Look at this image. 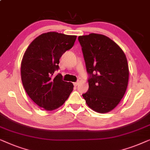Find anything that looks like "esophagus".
Instances as JSON below:
<instances>
[{
    "label": "esophagus",
    "mask_w": 150,
    "mask_h": 150,
    "mask_svg": "<svg viewBox=\"0 0 150 150\" xmlns=\"http://www.w3.org/2000/svg\"><path fill=\"white\" fill-rule=\"evenodd\" d=\"M73 84H74V86H77L79 84V82H78V81H77V82L73 83Z\"/></svg>",
    "instance_id": "obj_1"
}]
</instances>
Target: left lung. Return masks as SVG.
I'll list each match as a JSON object with an SVG mask.
<instances>
[{
  "label": "left lung",
  "mask_w": 150,
  "mask_h": 150,
  "mask_svg": "<svg viewBox=\"0 0 150 150\" xmlns=\"http://www.w3.org/2000/svg\"><path fill=\"white\" fill-rule=\"evenodd\" d=\"M87 73L88 91L83 94L94 111L106 113L119 104L126 91L129 69L123 50L108 37L91 33L80 35Z\"/></svg>",
  "instance_id": "left-lung-1"
}]
</instances>
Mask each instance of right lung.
Segmentation results:
<instances>
[{
  "instance_id": "add662e5",
  "label": "right lung",
  "mask_w": 150,
  "mask_h": 150,
  "mask_svg": "<svg viewBox=\"0 0 150 150\" xmlns=\"http://www.w3.org/2000/svg\"><path fill=\"white\" fill-rule=\"evenodd\" d=\"M76 35L57 32L42 33L33 40L26 50L21 62V79L24 88L34 103L46 110L62 105L73 90V84L55 77L59 69V58L71 49Z\"/></svg>"
}]
</instances>
